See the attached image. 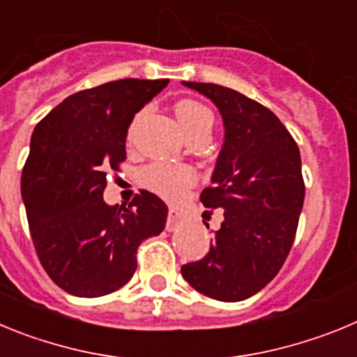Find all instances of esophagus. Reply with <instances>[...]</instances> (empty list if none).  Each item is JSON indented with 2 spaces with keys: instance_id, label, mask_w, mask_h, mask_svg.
Here are the masks:
<instances>
[{
  "instance_id": "esophagus-1",
  "label": "esophagus",
  "mask_w": 357,
  "mask_h": 357,
  "mask_svg": "<svg viewBox=\"0 0 357 357\" xmlns=\"http://www.w3.org/2000/svg\"><path fill=\"white\" fill-rule=\"evenodd\" d=\"M181 213L175 209H169L168 211V223H166V229L168 230H173L176 225H178V222H181Z\"/></svg>"
}]
</instances>
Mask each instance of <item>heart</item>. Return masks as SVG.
<instances>
[{"instance_id": "heart-1", "label": "heart", "mask_w": 357, "mask_h": 357, "mask_svg": "<svg viewBox=\"0 0 357 357\" xmlns=\"http://www.w3.org/2000/svg\"><path fill=\"white\" fill-rule=\"evenodd\" d=\"M175 114L188 141L195 139V137L211 139L214 128V114L209 107L197 102V100L185 98V100L175 103ZM139 119L141 112L130 123L128 141L134 139V132ZM141 182L150 191L166 198V200H181L188 193V189L197 182V172L191 166H185V164L153 162L143 169Z\"/></svg>"}]
</instances>
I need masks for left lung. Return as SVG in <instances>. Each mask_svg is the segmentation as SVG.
<instances>
[{
  "instance_id": "8db88e82",
  "label": "left lung",
  "mask_w": 357,
  "mask_h": 357,
  "mask_svg": "<svg viewBox=\"0 0 357 357\" xmlns=\"http://www.w3.org/2000/svg\"><path fill=\"white\" fill-rule=\"evenodd\" d=\"M182 84L209 98L225 127L213 184L200 195L204 206L223 211L222 227L209 252L182 266V277L214 301H245L279 273L291 250L305 193L301 151L261 103L223 85Z\"/></svg>"
}]
</instances>
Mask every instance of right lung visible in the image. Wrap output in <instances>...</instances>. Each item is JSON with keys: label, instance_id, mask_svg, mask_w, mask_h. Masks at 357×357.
<instances>
[{"label": "right lung", "instance_id": "add662e5", "mask_svg": "<svg viewBox=\"0 0 357 357\" xmlns=\"http://www.w3.org/2000/svg\"><path fill=\"white\" fill-rule=\"evenodd\" d=\"M169 80L109 82L68 96L31 134L21 195L37 255L59 288L103 296L137 268V247L159 236L168 207L141 191L128 207L103 200L107 173L127 159L134 116Z\"/></svg>", "mask_w": 357, "mask_h": 357}]
</instances>
